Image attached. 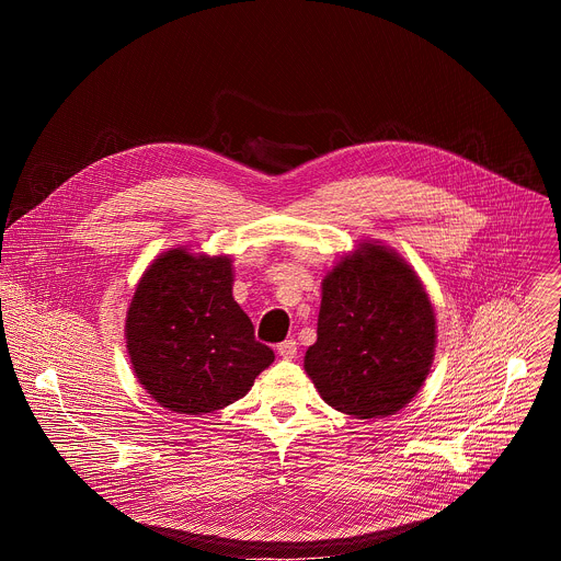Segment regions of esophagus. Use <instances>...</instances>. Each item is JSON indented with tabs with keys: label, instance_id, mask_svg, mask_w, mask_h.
I'll list each match as a JSON object with an SVG mask.
<instances>
[{
	"label": "esophagus",
	"instance_id": "34e87169",
	"mask_svg": "<svg viewBox=\"0 0 561 561\" xmlns=\"http://www.w3.org/2000/svg\"><path fill=\"white\" fill-rule=\"evenodd\" d=\"M277 355L284 359H293L297 355V342L295 340H286L277 346Z\"/></svg>",
	"mask_w": 561,
	"mask_h": 561
}]
</instances>
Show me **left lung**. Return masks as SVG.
<instances>
[{
  "mask_svg": "<svg viewBox=\"0 0 561 561\" xmlns=\"http://www.w3.org/2000/svg\"><path fill=\"white\" fill-rule=\"evenodd\" d=\"M435 329L431 297L407 260L362 242L322 279L317 342L306 351L304 370L335 411L388 417L426 381Z\"/></svg>",
  "mask_w": 561,
  "mask_h": 561,
  "instance_id": "1",
  "label": "left lung"
}]
</instances>
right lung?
I'll return each mask as SVG.
<instances>
[{
	"instance_id": "obj_1",
	"label": "right lung",
	"mask_w": 561,
	"mask_h": 561,
	"mask_svg": "<svg viewBox=\"0 0 561 561\" xmlns=\"http://www.w3.org/2000/svg\"><path fill=\"white\" fill-rule=\"evenodd\" d=\"M124 335L137 381L159 407L180 415L237 402L275 359L232 297V260L184 247L144 271Z\"/></svg>"
}]
</instances>
